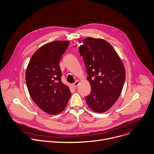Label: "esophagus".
Instances as JSON below:
<instances>
[{
	"label": "esophagus",
	"instance_id": "obj_1",
	"mask_svg": "<svg viewBox=\"0 0 154 154\" xmlns=\"http://www.w3.org/2000/svg\"><path fill=\"white\" fill-rule=\"evenodd\" d=\"M79 83V81L78 80H76L75 82H74V83H73V84H72V85L73 87H77V86L78 85Z\"/></svg>",
	"mask_w": 154,
	"mask_h": 154
}]
</instances>
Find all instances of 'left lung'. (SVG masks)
I'll list each match as a JSON object with an SVG mask.
<instances>
[{
    "label": "left lung",
    "mask_w": 154,
    "mask_h": 154,
    "mask_svg": "<svg viewBox=\"0 0 154 154\" xmlns=\"http://www.w3.org/2000/svg\"><path fill=\"white\" fill-rule=\"evenodd\" d=\"M81 42L79 52L83 57L91 88L85 97L86 102L95 112H106L121 94L126 78L125 67L106 41L89 37Z\"/></svg>",
    "instance_id": "left-lung-1"
}]
</instances>
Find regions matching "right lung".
<instances>
[{
    "mask_svg": "<svg viewBox=\"0 0 154 154\" xmlns=\"http://www.w3.org/2000/svg\"><path fill=\"white\" fill-rule=\"evenodd\" d=\"M69 43L59 41L42 45L33 54L26 68L25 80L31 97L50 115L63 111L70 98L69 87L61 81L59 65Z\"/></svg>",
    "mask_w": 154,
    "mask_h": 154,
    "instance_id": "add662e5",
    "label": "right lung"
}]
</instances>
